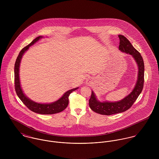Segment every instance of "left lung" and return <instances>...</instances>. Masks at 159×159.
Instances as JSON below:
<instances>
[{"instance_id":"left-lung-1","label":"left lung","mask_w":159,"mask_h":159,"mask_svg":"<svg viewBox=\"0 0 159 159\" xmlns=\"http://www.w3.org/2000/svg\"><path fill=\"white\" fill-rule=\"evenodd\" d=\"M118 37L120 41L119 49L122 52L132 55L138 64V80L133 91L128 96L119 102L102 103L97 100L93 91H92L91 97L89 100V107L94 112L103 115H111L119 113L129 110L136 101L143 90L144 86V64L141 55L125 37L122 35H119Z\"/></svg>"}]
</instances>
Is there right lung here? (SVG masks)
I'll use <instances>...</instances> for the list:
<instances>
[{
  "mask_svg": "<svg viewBox=\"0 0 159 159\" xmlns=\"http://www.w3.org/2000/svg\"><path fill=\"white\" fill-rule=\"evenodd\" d=\"M41 38H42L41 36H39L35 38L30 44L23 48L21 51L20 52L15 64V88L18 97L23 102V103L32 111L36 113L41 114H52L57 113L62 111L67 107L68 104V97L70 94L73 91L76 90L78 88L66 92L63 95V96L56 102H54L50 104H41V103H35L30 100V99H29L27 97H26L23 93L22 89L21 88V85H20V78H19V70H20V64L21 59L22 58L23 54L25 52L26 50L28 49L29 46L34 45Z\"/></svg>",
  "mask_w": 159,
  "mask_h": 159,
  "instance_id": "1",
  "label": "right lung"
}]
</instances>
